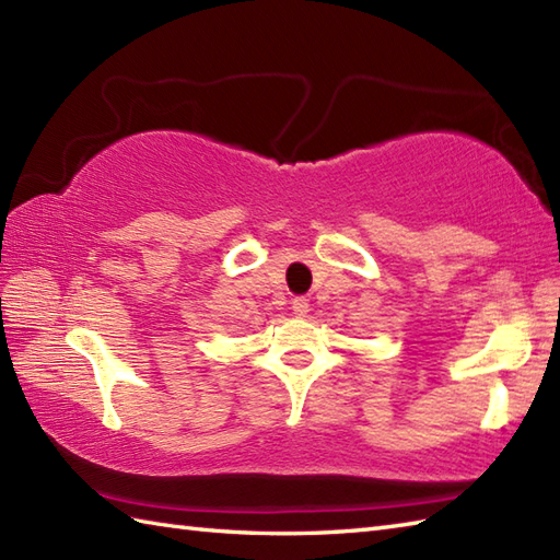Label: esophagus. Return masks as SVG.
<instances>
[{"mask_svg": "<svg viewBox=\"0 0 560 560\" xmlns=\"http://www.w3.org/2000/svg\"><path fill=\"white\" fill-rule=\"evenodd\" d=\"M291 307H293V313H295V315H299V317H305V315H307V311H311V303H307L305 295H295L293 303H291Z\"/></svg>", "mask_w": 560, "mask_h": 560, "instance_id": "34e87169", "label": "esophagus"}]
</instances>
